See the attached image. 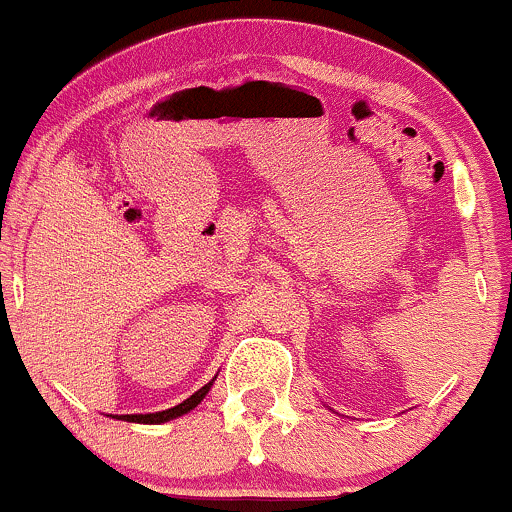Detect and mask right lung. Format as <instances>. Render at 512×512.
Instances as JSON below:
<instances>
[{"label":"right lung","mask_w":512,"mask_h":512,"mask_svg":"<svg viewBox=\"0 0 512 512\" xmlns=\"http://www.w3.org/2000/svg\"><path fill=\"white\" fill-rule=\"evenodd\" d=\"M210 386L213 383H206L201 390H196L191 398H186L182 405L172 407V410H165V412H155V414H122V417L117 419H124V422H138V424H162V422H170V419L174 417H182V414H186L189 410H194V407L201 402L203 398H206V393L210 390Z\"/></svg>","instance_id":"add662e5"}]
</instances>
